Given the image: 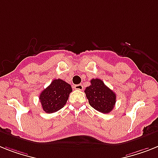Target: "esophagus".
I'll return each mask as SVG.
<instances>
[{
	"mask_svg": "<svg viewBox=\"0 0 158 158\" xmlns=\"http://www.w3.org/2000/svg\"><path fill=\"white\" fill-rule=\"evenodd\" d=\"M74 89H77V90H82V89H83V85H82L81 84L75 85H74Z\"/></svg>",
	"mask_w": 158,
	"mask_h": 158,
	"instance_id": "34e87169",
	"label": "esophagus"
}]
</instances>
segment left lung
<instances>
[{
  "instance_id": "1",
  "label": "left lung",
  "mask_w": 158,
  "mask_h": 158,
  "mask_svg": "<svg viewBox=\"0 0 158 158\" xmlns=\"http://www.w3.org/2000/svg\"><path fill=\"white\" fill-rule=\"evenodd\" d=\"M85 93L89 105L98 111L107 114L113 110L116 102V95L101 79H92L90 85L85 88Z\"/></svg>"
}]
</instances>
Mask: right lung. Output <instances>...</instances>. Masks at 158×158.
<instances>
[{
	"label": "right lung",
	"instance_id": "add662e5",
	"mask_svg": "<svg viewBox=\"0 0 158 158\" xmlns=\"http://www.w3.org/2000/svg\"><path fill=\"white\" fill-rule=\"evenodd\" d=\"M73 89L69 83L61 79H55L40 95L43 110L46 113H54L66 104Z\"/></svg>",
	"mask_w": 158,
	"mask_h": 158
}]
</instances>
